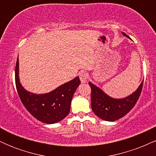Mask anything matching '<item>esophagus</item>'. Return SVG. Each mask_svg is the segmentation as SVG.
<instances>
[{"label": "esophagus", "instance_id": "1", "mask_svg": "<svg viewBox=\"0 0 156 156\" xmlns=\"http://www.w3.org/2000/svg\"><path fill=\"white\" fill-rule=\"evenodd\" d=\"M79 77H80V82H81V83H84L87 82V78H88V74H87L86 72H84V71H82V72H80V73Z\"/></svg>", "mask_w": 156, "mask_h": 156}]
</instances>
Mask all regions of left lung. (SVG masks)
<instances>
[{
	"label": "left lung",
	"mask_w": 156,
	"mask_h": 156,
	"mask_svg": "<svg viewBox=\"0 0 156 156\" xmlns=\"http://www.w3.org/2000/svg\"><path fill=\"white\" fill-rule=\"evenodd\" d=\"M122 34L130 39L126 34L123 32ZM89 84L92 89L91 105L92 112L103 120L113 122L124 117L133 108L141 94L143 81L135 92L123 98H112L92 82L89 81Z\"/></svg>",
	"instance_id": "1"
}]
</instances>
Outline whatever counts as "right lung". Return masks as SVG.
I'll return each mask as SVG.
<instances>
[{
    "label": "right lung",
    "mask_w": 156,
    "mask_h": 156,
    "mask_svg": "<svg viewBox=\"0 0 156 156\" xmlns=\"http://www.w3.org/2000/svg\"><path fill=\"white\" fill-rule=\"evenodd\" d=\"M15 83L23 104L36 119L46 124L62 121L69 114L71 101L80 85L79 77L64 83L51 92L36 94L27 91L20 83L19 77V59L15 67Z\"/></svg>",
    "instance_id": "obj_1"
}]
</instances>
